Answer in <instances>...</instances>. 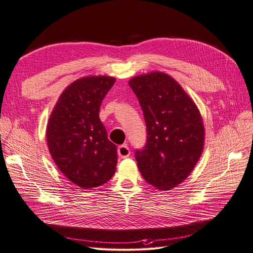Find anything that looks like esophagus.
<instances>
[{"mask_svg": "<svg viewBox=\"0 0 253 253\" xmlns=\"http://www.w3.org/2000/svg\"><path fill=\"white\" fill-rule=\"evenodd\" d=\"M131 154V151H129V148L126 144H122L118 147V155L121 158H126Z\"/></svg>", "mask_w": 253, "mask_h": 253, "instance_id": "esophagus-1", "label": "esophagus"}]
</instances>
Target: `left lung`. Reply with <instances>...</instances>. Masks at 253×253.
Instances as JSON below:
<instances>
[{"instance_id":"1","label":"left lung","mask_w":253,"mask_h":253,"mask_svg":"<svg viewBox=\"0 0 253 253\" xmlns=\"http://www.w3.org/2000/svg\"><path fill=\"white\" fill-rule=\"evenodd\" d=\"M143 112L148 138L136 151L144 180L158 190L178 186L193 171L204 150L205 127L200 110L180 84L163 72L128 81Z\"/></svg>"}]
</instances>
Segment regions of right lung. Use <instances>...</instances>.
<instances>
[{
    "label": "right lung",
    "mask_w": 253,
    "mask_h": 253,
    "mask_svg": "<svg viewBox=\"0 0 253 253\" xmlns=\"http://www.w3.org/2000/svg\"><path fill=\"white\" fill-rule=\"evenodd\" d=\"M115 81L110 76L75 80L60 95L47 122L46 140L53 162L82 189L101 186L116 172L117 147L99 118L101 102Z\"/></svg>",
    "instance_id": "right-lung-1"
}]
</instances>
